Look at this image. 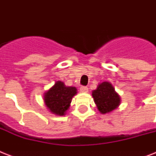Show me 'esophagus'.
<instances>
[{"mask_svg":"<svg viewBox=\"0 0 156 156\" xmlns=\"http://www.w3.org/2000/svg\"><path fill=\"white\" fill-rule=\"evenodd\" d=\"M80 90L82 93H87L88 92V88L87 87H82L80 88Z\"/></svg>","mask_w":156,"mask_h":156,"instance_id":"1","label":"esophagus"}]
</instances>
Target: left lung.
Wrapping results in <instances>:
<instances>
[{"instance_id": "1", "label": "left lung", "mask_w": 156, "mask_h": 156, "mask_svg": "<svg viewBox=\"0 0 156 156\" xmlns=\"http://www.w3.org/2000/svg\"><path fill=\"white\" fill-rule=\"evenodd\" d=\"M92 96L97 108L102 115L115 111L121 102L120 96L115 90L112 84L109 82L99 83L97 89L92 91Z\"/></svg>"}]
</instances>
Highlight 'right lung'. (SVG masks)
Here are the masks:
<instances>
[{
  "label": "right lung",
  "mask_w": 156,
  "mask_h": 156,
  "mask_svg": "<svg viewBox=\"0 0 156 156\" xmlns=\"http://www.w3.org/2000/svg\"><path fill=\"white\" fill-rule=\"evenodd\" d=\"M77 94L74 87H66L65 83L58 81L44 94V102L52 114L63 116L69 108L72 98Z\"/></svg>",
  "instance_id": "add662e5"
}]
</instances>
